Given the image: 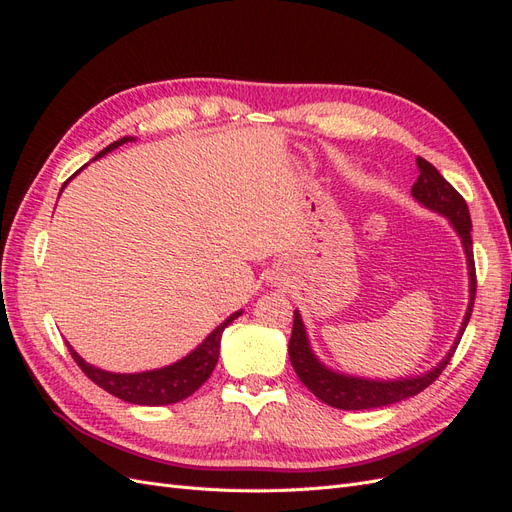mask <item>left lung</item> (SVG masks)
Listing matches in <instances>:
<instances>
[{"label": "left lung", "instance_id": "1", "mask_svg": "<svg viewBox=\"0 0 512 512\" xmlns=\"http://www.w3.org/2000/svg\"><path fill=\"white\" fill-rule=\"evenodd\" d=\"M416 164H418V179L412 185V196L423 207L448 218V222H451V226L457 230V235L463 243V252H466V260H468V275H470L468 312L461 322V329L451 352H448L436 367L429 369L427 374L414 376V378H399V380H369V378L339 374V371L324 367L316 359L312 348H309L305 324L297 309V312H294L292 335L288 342L290 363L309 391H312L318 399H322L324 404L339 410H371V408L391 406V404H397V401H404L427 389L431 382L438 380L442 369L448 365V361H451V356L455 354L459 339L463 331H466L472 316V307L476 299V267H474V252H472V235H470L472 220H470L468 205L453 185L438 173L436 166L429 164L423 158H416Z\"/></svg>", "mask_w": 512, "mask_h": 512}]
</instances>
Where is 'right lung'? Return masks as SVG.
Here are the masks:
<instances>
[{
	"mask_svg": "<svg viewBox=\"0 0 512 512\" xmlns=\"http://www.w3.org/2000/svg\"><path fill=\"white\" fill-rule=\"evenodd\" d=\"M128 141H134V138L132 136L119 138V141H115V143L108 145L106 149H102L94 160L106 156L108 151H113V149H117L119 145L128 143ZM81 170L83 168L76 170V173H81ZM68 181L64 183V188L68 185ZM64 188H61V190H64ZM241 314L243 312L239 309V312L228 316L218 329H213L207 335L203 344L194 348L188 356H183L181 361H177L173 365L160 367V369L141 371V374H113V371H104L100 367L85 363L81 356L74 352V348L70 344H68V350L72 354V359L76 361V365L83 369V374L91 382H96L100 389H104L106 393H111V395H115L123 401H128V404H136V406H168V404H177V401H181L185 397H190L194 391H198L200 386L207 382V378L211 376V371L215 369V363H218L222 333H224L228 324L235 318H239Z\"/></svg>",
	"mask_w": 512,
	"mask_h": 512,
	"instance_id": "right-lung-1",
	"label": "right lung"
}]
</instances>
